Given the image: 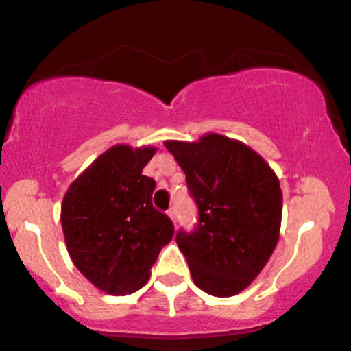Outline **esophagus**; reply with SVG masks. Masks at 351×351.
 Wrapping results in <instances>:
<instances>
[{"label":"esophagus","instance_id":"esophagus-1","mask_svg":"<svg viewBox=\"0 0 351 351\" xmlns=\"http://www.w3.org/2000/svg\"><path fill=\"white\" fill-rule=\"evenodd\" d=\"M167 216H169V219L172 221V222H176V217H177V211H176V208L172 206V208H169L167 209Z\"/></svg>","mask_w":351,"mask_h":351}]
</instances>
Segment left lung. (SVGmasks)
<instances>
[{"label":"left lung","mask_w":351,"mask_h":351,"mask_svg":"<svg viewBox=\"0 0 351 351\" xmlns=\"http://www.w3.org/2000/svg\"><path fill=\"white\" fill-rule=\"evenodd\" d=\"M186 176L199 222L176 242L195 285L213 297L243 292L269 261L280 235L282 190L272 167L248 145L208 132L166 140Z\"/></svg>","instance_id":"left-lung-1"}]
</instances>
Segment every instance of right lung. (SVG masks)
Segmentation results:
<instances>
[{
  "instance_id": "obj_1",
  "label": "right lung",
  "mask_w": 351,
  "mask_h": 351,
  "mask_svg": "<svg viewBox=\"0 0 351 351\" xmlns=\"http://www.w3.org/2000/svg\"><path fill=\"white\" fill-rule=\"evenodd\" d=\"M156 149L114 145L72 182L62 199V234L72 263L108 295L142 289L174 237L169 217L152 204L156 184L143 176Z\"/></svg>"
}]
</instances>
